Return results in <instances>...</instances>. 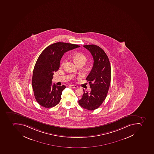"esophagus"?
<instances>
[{
	"instance_id": "1",
	"label": "esophagus",
	"mask_w": 154,
	"mask_h": 154,
	"mask_svg": "<svg viewBox=\"0 0 154 154\" xmlns=\"http://www.w3.org/2000/svg\"><path fill=\"white\" fill-rule=\"evenodd\" d=\"M69 86L71 87V88H73L76 89L78 88V87L77 86H76V85H69Z\"/></svg>"
}]
</instances>
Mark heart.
Returning a JSON list of instances; mask_svg holds the SVG:
<instances>
[{
	"instance_id": "b5f03b06",
	"label": "heart",
	"mask_w": 154,
	"mask_h": 154,
	"mask_svg": "<svg viewBox=\"0 0 154 154\" xmlns=\"http://www.w3.org/2000/svg\"><path fill=\"white\" fill-rule=\"evenodd\" d=\"M73 59L75 62V64H76L77 65H82L84 66L86 62L88 61V58L85 55L82 54V53H78L75 54L73 57ZM66 60L64 59L63 61L62 62L61 65L63 66L64 64L65 63Z\"/></svg>"
}]
</instances>
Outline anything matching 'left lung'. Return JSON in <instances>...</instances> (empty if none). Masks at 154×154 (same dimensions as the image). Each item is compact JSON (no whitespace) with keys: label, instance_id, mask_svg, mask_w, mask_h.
I'll return each instance as SVG.
<instances>
[{"label":"left lung","instance_id":"1","mask_svg":"<svg viewBox=\"0 0 154 154\" xmlns=\"http://www.w3.org/2000/svg\"><path fill=\"white\" fill-rule=\"evenodd\" d=\"M91 53L93 66L86 78L91 91L85 92L79 105L83 108L93 111L98 108L106 99L111 83V67L108 56L100 47L96 45L83 46Z\"/></svg>","mask_w":154,"mask_h":154}]
</instances>
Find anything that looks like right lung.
Segmentation results:
<instances>
[{
    "instance_id": "right-lung-1",
    "label": "right lung",
    "mask_w": 154,
    "mask_h": 154,
    "mask_svg": "<svg viewBox=\"0 0 154 154\" xmlns=\"http://www.w3.org/2000/svg\"><path fill=\"white\" fill-rule=\"evenodd\" d=\"M79 47L59 42L46 47L39 55L34 68L32 85L35 97L41 106L50 108L59 103L66 86L52 85L53 74L58 70L64 53Z\"/></svg>"
}]
</instances>
